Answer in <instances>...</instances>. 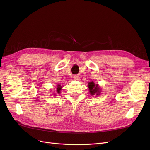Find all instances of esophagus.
Here are the masks:
<instances>
[{"label":"esophagus","instance_id":"1","mask_svg":"<svg viewBox=\"0 0 150 150\" xmlns=\"http://www.w3.org/2000/svg\"><path fill=\"white\" fill-rule=\"evenodd\" d=\"M74 78V79L75 80H79V78H80V76H79V75H75Z\"/></svg>","mask_w":150,"mask_h":150}]
</instances>
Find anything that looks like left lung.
<instances>
[{"label": "left lung", "instance_id": "8db88e82", "mask_svg": "<svg viewBox=\"0 0 150 150\" xmlns=\"http://www.w3.org/2000/svg\"><path fill=\"white\" fill-rule=\"evenodd\" d=\"M89 93L91 96H99L100 94V89L98 84H96L93 82H90L88 84Z\"/></svg>", "mask_w": 150, "mask_h": 150}]
</instances>
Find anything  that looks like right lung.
I'll return each mask as SVG.
<instances>
[{
  "instance_id": "right-lung-1",
  "label": "right lung",
  "mask_w": 150,
  "mask_h": 150,
  "mask_svg": "<svg viewBox=\"0 0 150 150\" xmlns=\"http://www.w3.org/2000/svg\"><path fill=\"white\" fill-rule=\"evenodd\" d=\"M61 88H62V87L61 86V85H58V86H57V93H59L60 92H61Z\"/></svg>"
}]
</instances>
